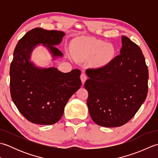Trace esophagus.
Masks as SVG:
<instances>
[{"label": "esophagus", "instance_id": "esophagus-1", "mask_svg": "<svg viewBox=\"0 0 158 158\" xmlns=\"http://www.w3.org/2000/svg\"><path fill=\"white\" fill-rule=\"evenodd\" d=\"M80 78H81V82H82L83 84H84V83L85 82V81L87 80V78H88V77H87V75H85V73H82L81 75V77H80Z\"/></svg>", "mask_w": 158, "mask_h": 158}]
</instances>
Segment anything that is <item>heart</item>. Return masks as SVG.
Instances as JSON below:
<instances>
[{
  "label": "heart",
  "mask_w": 158,
  "mask_h": 158,
  "mask_svg": "<svg viewBox=\"0 0 158 158\" xmlns=\"http://www.w3.org/2000/svg\"><path fill=\"white\" fill-rule=\"evenodd\" d=\"M74 52L77 58L88 59L96 56L99 62L110 61L115 53L114 47L105 41L93 38H83L76 41Z\"/></svg>",
  "instance_id": "1"
}]
</instances>
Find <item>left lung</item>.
Here are the masks:
<instances>
[{"label":"left lung","mask_w":158,"mask_h":158,"mask_svg":"<svg viewBox=\"0 0 158 158\" xmlns=\"http://www.w3.org/2000/svg\"><path fill=\"white\" fill-rule=\"evenodd\" d=\"M120 54L106 65L86 70L87 105L97 125L122 126L135 116L148 92L149 72L141 49L122 36Z\"/></svg>","instance_id":"8db88e82"}]
</instances>
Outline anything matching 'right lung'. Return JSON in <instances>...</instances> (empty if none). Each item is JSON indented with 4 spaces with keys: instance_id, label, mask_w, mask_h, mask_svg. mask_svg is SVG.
<instances>
[{
    "instance_id": "add662e5",
    "label": "right lung",
    "mask_w": 158,
    "mask_h": 158,
    "mask_svg": "<svg viewBox=\"0 0 158 158\" xmlns=\"http://www.w3.org/2000/svg\"><path fill=\"white\" fill-rule=\"evenodd\" d=\"M66 34L35 28L18 41L10 66V91L15 105L25 118L40 125H52L61 119L69 98L81 85V70L62 73L56 67L41 68L31 61L41 44L53 60L63 57L56 45Z\"/></svg>"
}]
</instances>
